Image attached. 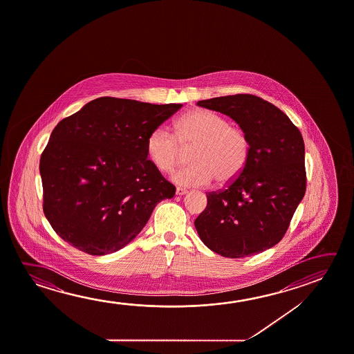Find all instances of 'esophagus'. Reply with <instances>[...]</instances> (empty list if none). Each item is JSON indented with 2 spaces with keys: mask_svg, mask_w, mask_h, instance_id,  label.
<instances>
[{
  "mask_svg": "<svg viewBox=\"0 0 354 354\" xmlns=\"http://www.w3.org/2000/svg\"><path fill=\"white\" fill-rule=\"evenodd\" d=\"M186 192H187V190L184 187H176V195L181 196V195H185Z\"/></svg>",
  "mask_w": 354,
  "mask_h": 354,
  "instance_id": "1",
  "label": "esophagus"
}]
</instances>
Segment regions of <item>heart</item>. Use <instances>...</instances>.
Segmentation results:
<instances>
[{
	"instance_id": "obj_1",
	"label": "heart",
	"mask_w": 354,
	"mask_h": 354,
	"mask_svg": "<svg viewBox=\"0 0 354 354\" xmlns=\"http://www.w3.org/2000/svg\"><path fill=\"white\" fill-rule=\"evenodd\" d=\"M190 148L192 164L173 175L179 185H209L214 179L218 185H228L243 173L250 160L247 132L212 111H189L175 122L174 136L157 127L145 142L148 159L162 173H171L183 151Z\"/></svg>"
}]
</instances>
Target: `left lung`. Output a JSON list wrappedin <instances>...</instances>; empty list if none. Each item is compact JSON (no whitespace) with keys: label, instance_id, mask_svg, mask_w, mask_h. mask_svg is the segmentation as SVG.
<instances>
[{"label":"left lung","instance_id":"1","mask_svg":"<svg viewBox=\"0 0 354 354\" xmlns=\"http://www.w3.org/2000/svg\"><path fill=\"white\" fill-rule=\"evenodd\" d=\"M231 117L250 140V160L231 184L207 192L195 220L214 253L244 258L279 243L306 192L305 145L299 128L277 106L250 93L198 101Z\"/></svg>","mask_w":354,"mask_h":354}]
</instances>
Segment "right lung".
Returning a JSON list of instances; mask_svg holds the SVG:
<instances>
[{
  "instance_id": "add662e5",
  "label": "right lung",
  "mask_w": 354,
  "mask_h": 354,
  "mask_svg": "<svg viewBox=\"0 0 354 354\" xmlns=\"http://www.w3.org/2000/svg\"><path fill=\"white\" fill-rule=\"evenodd\" d=\"M181 106L106 96L59 122L39 162L43 211L59 237L87 254H110L174 196L145 142Z\"/></svg>"
}]
</instances>
